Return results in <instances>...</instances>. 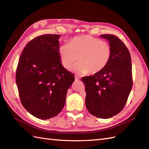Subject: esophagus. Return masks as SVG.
Returning a JSON list of instances; mask_svg holds the SVG:
<instances>
[{"label":"esophagus","instance_id":"34e87169","mask_svg":"<svg viewBox=\"0 0 149 149\" xmlns=\"http://www.w3.org/2000/svg\"><path fill=\"white\" fill-rule=\"evenodd\" d=\"M74 78H75V80H79L80 79V78L77 75H75L74 76Z\"/></svg>","mask_w":149,"mask_h":149}]
</instances>
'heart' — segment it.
<instances>
[{"label": "heart", "instance_id": "heart-1", "mask_svg": "<svg viewBox=\"0 0 149 149\" xmlns=\"http://www.w3.org/2000/svg\"><path fill=\"white\" fill-rule=\"evenodd\" d=\"M62 66L69 69L79 60L71 70L82 74H97L105 68L111 60L110 44L91 35L73 37L68 43L62 44L58 49Z\"/></svg>", "mask_w": 149, "mask_h": 149}]
</instances>
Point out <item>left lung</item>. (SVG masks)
<instances>
[{"label":"left lung","mask_w":149,"mask_h":149,"mask_svg":"<svg viewBox=\"0 0 149 149\" xmlns=\"http://www.w3.org/2000/svg\"><path fill=\"white\" fill-rule=\"evenodd\" d=\"M109 42L111 60L100 73L82 78L86 106L99 118H112L123 109L132 87L131 58L129 49L114 35H101Z\"/></svg>","instance_id":"8db88e82"}]
</instances>
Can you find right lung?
<instances>
[{
  "label": "right lung",
  "instance_id": "right-lung-1",
  "mask_svg": "<svg viewBox=\"0 0 149 149\" xmlns=\"http://www.w3.org/2000/svg\"><path fill=\"white\" fill-rule=\"evenodd\" d=\"M58 35L46 34L30 41L22 52L16 83L22 105L40 119L55 117L63 108L74 75L61 65Z\"/></svg>",
  "mask_w": 149,
  "mask_h": 149
}]
</instances>
